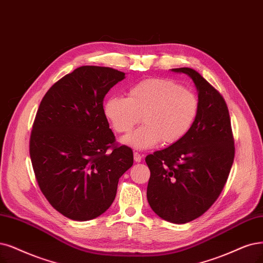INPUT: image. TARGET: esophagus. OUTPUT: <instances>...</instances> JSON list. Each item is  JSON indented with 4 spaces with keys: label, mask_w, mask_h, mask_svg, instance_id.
Wrapping results in <instances>:
<instances>
[{
    "label": "esophagus",
    "mask_w": 263,
    "mask_h": 263,
    "mask_svg": "<svg viewBox=\"0 0 263 263\" xmlns=\"http://www.w3.org/2000/svg\"><path fill=\"white\" fill-rule=\"evenodd\" d=\"M133 157H134V161L135 162H140L142 160V155L138 152H134L133 153Z\"/></svg>",
    "instance_id": "1"
}]
</instances>
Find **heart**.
<instances>
[{"label":"heart","instance_id":"heart-1","mask_svg":"<svg viewBox=\"0 0 263 263\" xmlns=\"http://www.w3.org/2000/svg\"><path fill=\"white\" fill-rule=\"evenodd\" d=\"M199 111L197 95L167 78H147L132 85L128 97L112 96L105 114L116 132L129 133L122 142L137 149H149L161 142L170 146L186 137Z\"/></svg>","mask_w":263,"mask_h":263}]
</instances>
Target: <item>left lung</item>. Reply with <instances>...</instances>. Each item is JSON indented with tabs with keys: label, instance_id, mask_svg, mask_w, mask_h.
<instances>
[{
	"label": "left lung",
	"instance_id": "left-lung-1",
	"mask_svg": "<svg viewBox=\"0 0 263 263\" xmlns=\"http://www.w3.org/2000/svg\"><path fill=\"white\" fill-rule=\"evenodd\" d=\"M196 85L197 119L179 143L145 158L151 171L147 200L157 216L182 224L203 215L220 196L235 156L223 96L192 68H174Z\"/></svg>",
	"mask_w": 263,
	"mask_h": 263
}]
</instances>
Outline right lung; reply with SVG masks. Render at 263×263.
<instances>
[{
	"mask_svg": "<svg viewBox=\"0 0 263 263\" xmlns=\"http://www.w3.org/2000/svg\"><path fill=\"white\" fill-rule=\"evenodd\" d=\"M123 79L114 68L82 66L54 83L39 106L29 143L34 176L52 207L71 220L108 209L133 164L132 149L116 142L103 107Z\"/></svg>",
	"mask_w": 263,
	"mask_h": 263,
	"instance_id": "right-lung-1",
	"label": "right lung"
}]
</instances>
